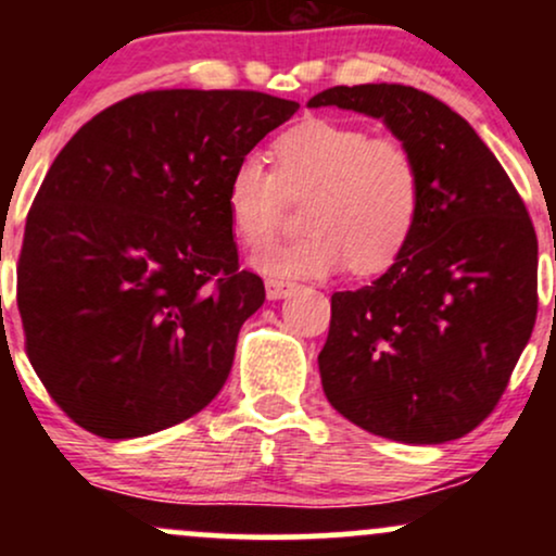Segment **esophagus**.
<instances>
[{"label": "esophagus", "mask_w": 556, "mask_h": 556, "mask_svg": "<svg viewBox=\"0 0 556 556\" xmlns=\"http://www.w3.org/2000/svg\"><path fill=\"white\" fill-rule=\"evenodd\" d=\"M295 290V285L285 282V279H266V298L269 300H282Z\"/></svg>", "instance_id": "34e87169"}]
</instances>
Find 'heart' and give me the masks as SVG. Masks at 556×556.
Returning <instances> with one entry per match:
<instances>
[{
  "label": "heart",
  "instance_id": "b5f03b06",
  "mask_svg": "<svg viewBox=\"0 0 556 556\" xmlns=\"http://www.w3.org/2000/svg\"><path fill=\"white\" fill-rule=\"evenodd\" d=\"M274 172L258 156L235 164L225 203L248 251H264L282 225L285 198L308 195L303 238L256 264L271 277H324L342 266L384 271L402 256L420 219L418 159L397 138L337 119H305L274 140Z\"/></svg>",
  "mask_w": 556,
  "mask_h": 556
}]
</instances>
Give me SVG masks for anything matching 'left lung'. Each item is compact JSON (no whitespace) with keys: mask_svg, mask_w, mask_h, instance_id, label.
Returning a JSON list of instances; mask_svg holds the SVG:
<instances>
[{"mask_svg":"<svg viewBox=\"0 0 556 556\" xmlns=\"http://www.w3.org/2000/svg\"><path fill=\"white\" fill-rule=\"evenodd\" d=\"M308 106L381 119L424 180L402 256L368 287L331 295L324 394L376 437L460 439L494 410L531 340L539 240L526 203L473 127L418 88L334 86Z\"/></svg>","mask_w":556,"mask_h":556,"instance_id":"8db88e82","label":"left lung"}]
</instances>
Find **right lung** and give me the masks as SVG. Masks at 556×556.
Here are the masks:
<instances>
[{"mask_svg": "<svg viewBox=\"0 0 556 556\" xmlns=\"http://www.w3.org/2000/svg\"><path fill=\"white\" fill-rule=\"evenodd\" d=\"M298 110L258 91H146L56 154L25 222L17 308L36 376L86 431L149 437L225 387L266 298L238 266L227 180Z\"/></svg>", "mask_w": 556, "mask_h": 556, "instance_id": "1", "label": "right lung"}]
</instances>
